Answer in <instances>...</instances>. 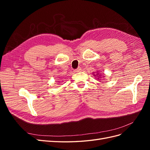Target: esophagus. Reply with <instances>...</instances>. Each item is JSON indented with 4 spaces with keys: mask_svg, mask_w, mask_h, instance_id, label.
Wrapping results in <instances>:
<instances>
[{
    "mask_svg": "<svg viewBox=\"0 0 150 150\" xmlns=\"http://www.w3.org/2000/svg\"><path fill=\"white\" fill-rule=\"evenodd\" d=\"M81 67H78V69H75V71H74V72H81Z\"/></svg>",
    "mask_w": 150,
    "mask_h": 150,
    "instance_id": "obj_1",
    "label": "esophagus"
}]
</instances>
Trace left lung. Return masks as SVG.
<instances>
[{
	"mask_svg": "<svg viewBox=\"0 0 150 150\" xmlns=\"http://www.w3.org/2000/svg\"><path fill=\"white\" fill-rule=\"evenodd\" d=\"M93 73L94 74H93V75H94V76H96V78H97L98 80H100L102 78H104V76H101V74H99L98 71H97V72H96L97 74H94V72H93Z\"/></svg>",
	"mask_w": 150,
	"mask_h": 150,
	"instance_id": "1",
	"label": "left lung"
}]
</instances>
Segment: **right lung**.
<instances>
[{
  "label": "right lung",
  "instance_id": "right-lung-1",
  "mask_svg": "<svg viewBox=\"0 0 150 150\" xmlns=\"http://www.w3.org/2000/svg\"><path fill=\"white\" fill-rule=\"evenodd\" d=\"M58 82H59V81H58Z\"/></svg>",
  "mask_w": 150,
  "mask_h": 150
}]
</instances>
